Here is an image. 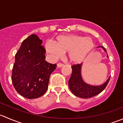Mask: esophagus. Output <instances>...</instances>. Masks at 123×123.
<instances>
[{"instance_id": "34e87169", "label": "esophagus", "mask_w": 123, "mask_h": 123, "mask_svg": "<svg viewBox=\"0 0 123 123\" xmlns=\"http://www.w3.org/2000/svg\"><path fill=\"white\" fill-rule=\"evenodd\" d=\"M64 65V64H62V63H58V64H57V67H63Z\"/></svg>"}]
</instances>
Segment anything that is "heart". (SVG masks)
I'll use <instances>...</instances> for the list:
<instances>
[{"label": "heart", "instance_id": "1", "mask_svg": "<svg viewBox=\"0 0 123 123\" xmlns=\"http://www.w3.org/2000/svg\"><path fill=\"white\" fill-rule=\"evenodd\" d=\"M94 48L95 43L92 38L73 34L59 36L54 40V43L48 42L45 44L47 52L54 59L67 52L68 59L73 64L81 62Z\"/></svg>", "mask_w": 123, "mask_h": 123}]
</instances>
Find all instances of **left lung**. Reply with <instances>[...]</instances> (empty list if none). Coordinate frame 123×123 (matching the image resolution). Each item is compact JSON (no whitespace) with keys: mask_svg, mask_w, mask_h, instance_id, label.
Listing matches in <instances>:
<instances>
[{"mask_svg":"<svg viewBox=\"0 0 123 123\" xmlns=\"http://www.w3.org/2000/svg\"><path fill=\"white\" fill-rule=\"evenodd\" d=\"M102 48L106 52L105 48L102 46H99ZM107 57H108L107 56ZM82 63L80 64L72 65V74L68 81L69 89L75 96L81 98H90L100 93L107 86L110 81V77L106 82L100 86H92L86 83L81 77V68Z\"/></svg>","mask_w":123,"mask_h":123,"instance_id":"left-lung-1","label":"left lung"}]
</instances>
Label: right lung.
<instances>
[{
	"instance_id": "add662e5",
	"label": "right lung",
	"mask_w": 123,
	"mask_h": 123,
	"mask_svg": "<svg viewBox=\"0 0 123 123\" xmlns=\"http://www.w3.org/2000/svg\"><path fill=\"white\" fill-rule=\"evenodd\" d=\"M42 40L31 34L22 43L15 55L12 81L17 92L27 99L44 95L48 87L50 74L56 64L45 61V48Z\"/></svg>"
}]
</instances>
